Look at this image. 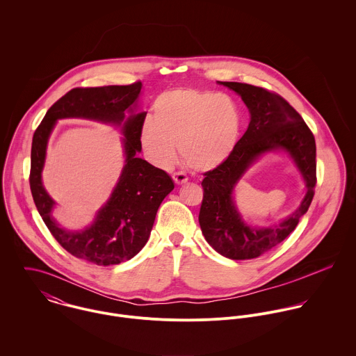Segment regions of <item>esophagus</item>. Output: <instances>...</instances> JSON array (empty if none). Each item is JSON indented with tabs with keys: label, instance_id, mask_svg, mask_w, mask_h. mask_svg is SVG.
Listing matches in <instances>:
<instances>
[{
	"label": "esophagus",
	"instance_id": "esophagus-1",
	"mask_svg": "<svg viewBox=\"0 0 356 356\" xmlns=\"http://www.w3.org/2000/svg\"><path fill=\"white\" fill-rule=\"evenodd\" d=\"M172 179L177 185H182L185 182H188V177L184 172H174L172 174Z\"/></svg>",
	"mask_w": 356,
	"mask_h": 356
}]
</instances>
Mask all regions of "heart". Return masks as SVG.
I'll return each mask as SVG.
<instances>
[{
    "label": "heart",
    "mask_w": 356,
    "mask_h": 356,
    "mask_svg": "<svg viewBox=\"0 0 356 356\" xmlns=\"http://www.w3.org/2000/svg\"><path fill=\"white\" fill-rule=\"evenodd\" d=\"M152 118L143 123L140 137L149 160L161 168L172 164L177 144L188 167H216L233 151L241 127L232 97L197 89L160 95L153 102Z\"/></svg>",
    "instance_id": "b5f03b06"
}]
</instances>
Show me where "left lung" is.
Wrapping results in <instances>:
<instances>
[{
    "mask_svg": "<svg viewBox=\"0 0 356 356\" xmlns=\"http://www.w3.org/2000/svg\"><path fill=\"white\" fill-rule=\"evenodd\" d=\"M241 96L251 122L230 154L204 174L203 202L199 222L207 243L233 260L257 257L281 244L298 226L314 197L316 185L315 138L300 113L280 95L238 82H219ZM286 150L306 182L301 207L281 224L268 228L248 227L232 202V189L246 168L263 152Z\"/></svg>",
    "mask_w": 356,
    "mask_h": 356,
    "instance_id": "8db88e82",
    "label": "left lung"
}]
</instances>
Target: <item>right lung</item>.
<instances>
[{
  "mask_svg": "<svg viewBox=\"0 0 356 356\" xmlns=\"http://www.w3.org/2000/svg\"><path fill=\"white\" fill-rule=\"evenodd\" d=\"M143 83L75 88L51 105L37 127L31 144L30 189L35 207L56 241L75 257L99 266L130 260L147 244L156 212L164 197L174 189L171 177L138 157L141 127L147 113H136L133 106ZM131 112L125 118V111ZM64 117H85L122 126L127 164L110 200L98 213L94 225L82 232L61 229L51 216L54 202L46 193L40 172L46 145L55 120Z\"/></svg>",
  "mask_w": 356,
  "mask_h": 356,
  "instance_id": "add662e5",
  "label": "right lung"
}]
</instances>
